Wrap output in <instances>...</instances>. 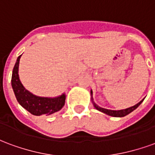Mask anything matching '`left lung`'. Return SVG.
I'll use <instances>...</instances> for the list:
<instances>
[{"label": "left lung", "instance_id": "1", "mask_svg": "<svg viewBox=\"0 0 155 155\" xmlns=\"http://www.w3.org/2000/svg\"><path fill=\"white\" fill-rule=\"evenodd\" d=\"M91 101H92V103L94 104V108L98 110L99 111H101V112H103L104 114H108V115H110V116L113 117H124L127 115V114H129L130 113H131L132 111H134L135 109L140 106V104L142 103L144 100V98H143L142 101H140L138 104H136L135 105H134L132 107L128 108V109H125V110H107V109H104V108H101L100 106H98L97 104L94 103V101H93V97H92V94H93V92L92 91H91Z\"/></svg>", "mask_w": 155, "mask_h": 155}]
</instances>
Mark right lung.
<instances>
[{"instance_id": "obj_1", "label": "right lung", "mask_w": 155, "mask_h": 155, "mask_svg": "<svg viewBox=\"0 0 155 155\" xmlns=\"http://www.w3.org/2000/svg\"><path fill=\"white\" fill-rule=\"evenodd\" d=\"M21 56V54L16 60L12 76V89L19 104L31 114L37 116H40L41 114L50 115L61 110L65 102L64 94L54 98L40 97L25 90L19 79L18 68Z\"/></svg>"}]
</instances>
